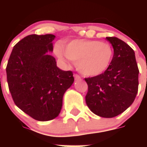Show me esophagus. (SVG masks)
I'll list each match as a JSON object with an SVG mask.
<instances>
[{
    "label": "esophagus",
    "instance_id": "obj_1",
    "mask_svg": "<svg viewBox=\"0 0 147 147\" xmlns=\"http://www.w3.org/2000/svg\"><path fill=\"white\" fill-rule=\"evenodd\" d=\"M74 76L75 80H81V77H80V76H79L78 74H75L74 75Z\"/></svg>",
    "mask_w": 147,
    "mask_h": 147
}]
</instances>
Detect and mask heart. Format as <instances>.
Wrapping results in <instances>:
<instances>
[{
  "label": "heart",
  "instance_id": "obj_1",
  "mask_svg": "<svg viewBox=\"0 0 147 147\" xmlns=\"http://www.w3.org/2000/svg\"><path fill=\"white\" fill-rule=\"evenodd\" d=\"M57 55L60 58L65 56L76 63V67L85 76H98L105 72L110 66L113 57V50L107 42L98 40H74L55 49Z\"/></svg>",
  "mask_w": 147,
  "mask_h": 147
}]
</instances>
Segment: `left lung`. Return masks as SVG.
Masks as SVG:
<instances>
[{
	"label": "left lung",
	"instance_id": "1",
	"mask_svg": "<svg viewBox=\"0 0 147 147\" xmlns=\"http://www.w3.org/2000/svg\"><path fill=\"white\" fill-rule=\"evenodd\" d=\"M113 47L112 62L98 76L85 78L88 107L104 118L117 116L134 102L138 90L139 70L133 49L115 37H106Z\"/></svg>",
	"mask_w": 147,
	"mask_h": 147
}]
</instances>
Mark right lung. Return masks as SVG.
Masks as SVG:
<instances>
[{
    "mask_svg": "<svg viewBox=\"0 0 147 147\" xmlns=\"http://www.w3.org/2000/svg\"><path fill=\"white\" fill-rule=\"evenodd\" d=\"M54 34H30L14 46L6 65L10 93L15 105L32 119H54L62 98L74 81L71 71H62L52 51Z\"/></svg>",
    "mask_w": 147,
    "mask_h": 147,
    "instance_id": "obj_1",
    "label": "right lung"
}]
</instances>
